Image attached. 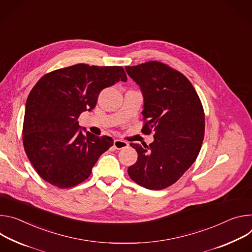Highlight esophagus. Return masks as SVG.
Wrapping results in <instances>:
<instances>
[{
    "label": "esophagus",
    "mask_w": 252,
    "mask_h": 252,
    "mask_svg": "<svg viewBox=\"0 0 252 252\" xmlns=\"http://www.w3.org/2000/svg\"><path fill=\"white\" fill-rule=\"evenodd\" d=\"M129 146V144L126 142V141H123V140H120V139H116V140H114V148L115 149H124V148H127Z\"/></svg>",
    "instance_id": "esophagus-1"
}]
</instances>
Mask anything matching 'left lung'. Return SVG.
Listing matches in <instances>:
<instances>
[{"label":"left lung","instance_id":"8db88e82","mask_svg":"<svg viewBox=\"0 0 252 252\" xmlns=\"http://www.w3.org/2000/svg\"><path fill=\"white\" fill-rule=\"evenodd\" d=\"M144 98L142 132L154 141L131 144L138 153L130 178L151 190L174 184L196 160L204 138L205 116L190 81L164 63L150 61L126 68Z\"/></svg>","mask_w":252,"mask_h":252}]
</instances>
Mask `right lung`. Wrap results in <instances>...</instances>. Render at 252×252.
I'll return each mask as SVG.
<instances>
[{
    "label": "right lung",
    "instance_id": "obj_1",
    "mask_svg": "<svg viewBox=\"0 0 252 252\" xmlns=\"http://www.w3.org/2000/svg\"><path fill=\"white\" fill-rule=\"evenodd\" d=\"M119 81H127L120 66L76 64L50 72L36 83L26 102L23 144L45 181L59 188L78 185L113 145L111 137L83 134L78 118L96 106L103 89Z\"/></svg>",
    "mask_w": 252,
    "mask_h": 252
}]
</instances>
